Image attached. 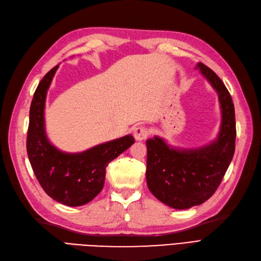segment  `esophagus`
<instances>
[{"label": "esophagus", "mask_w": 261, "mask_h": 261, "mask_svg": "<svg viewBox=\"0 0 261 261\" xmlns=\"http://www.w3.org/2000/svg\"><path fill=\"white\" fill-rule=\"evenodd\" d=\"M149 129L145 126H137L134 129V137H135L136 140H145L149 136Z\"/></svg>", "instance_id": "esophagus-1"}]
</instances>
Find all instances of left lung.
Here are the masks:
<instances>
[{
    "instance_id": "obj_1",
    "label": "left lung",
    "mask_w": 261,
    "mask_h": 261,
    "mask_svg": "<svg viewBox=\"0 0 261 261\" xmlns=\"http://www.w3.org/2000/svg\"><path fill=\"white\" fill-rule=\"evenodd\" d=\"M197 68L219 96L222 121L217 139L196 149L173 148L158 136L146 141L149 191L167 206L179 210L198 206L215 194L235 151L236 125L231 94L212 69L200 62Z\"/></svg>"
}]
</instances>
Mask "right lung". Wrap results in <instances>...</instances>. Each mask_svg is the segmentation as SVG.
Segmentation results:
<instances>
[{
  "instance_id": "add662e5",
  "label": "right lung",
  "mask_w": 261,
  "mask_h": 261,
  "mask_svg": "<svg viewBox=\"0 0 261 261\" xmlns=\"http://www.w3.org/2000/svg\"><path fill=\"white\" fill-rule=\"evenodd\" d=\"M59 65L39 83L31 101L27 134V153L31 168L43 191L51 198L70 207L91 201L103 188L106 168L135 139L126 135L78 153L63 152L46 137L45 98Z\"/></svg>"
}]
</instances>
